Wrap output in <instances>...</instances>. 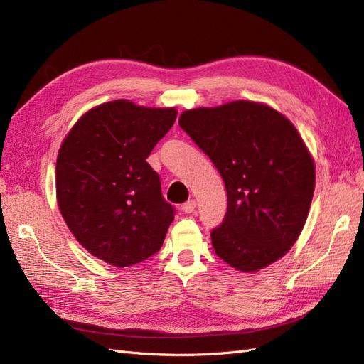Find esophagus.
<instances>
[{"label":"esophagus","instance_id":"34e87169","mask_svg":"<svg viewBox=\"0 0 364 364\" xmlns=\"http://www.w3.org/2000/svg\"><path fill=\"white\" fill-rule=\"evenodd\" d=\"M195 207H196V201H195V199H189V201L184 203V204L181 205V208H183V212H184V213H193Z\"/></svg>","mask_w":364,"mask_h":364}]
</instances>
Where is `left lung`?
<instances>
[{
  "label": "left lung",
  "instance_id": "1",
  "mask_svg": "<svg viewBox=\"0 0 364 364\" xmlns=\"http://www.w3.org/2000/svg\"><path fill=\"white\" fill-rule=\"evenodd\" d=\"M178 124L225 183L227 215L212 231L216 255L240 272L284 257L306 225L316 184L314 160L295 125L245 100L186 110Z\"/></svg>",
  "mask_w": 364,
  "mask_h": 364
}]
</instances>
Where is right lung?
Here are the masks:
<instances>
[{
	"label": "right lung",
	"instance_id": "1",
	"mask_svg": "<svg viewBox=\"0 0 364 364\" xmlns=\"http://www.w3.org/2000/svg\"><path fill=\"white\" fill-rule=\"evenodd\" d=\"M175 119V107L114 100L86 112L63 139L57 204L74 237L97 259L128 267L161 248L173 207L146 159Z\"/></svg>",
	"mask_w": 364,
	"mask_h": 364
}]
</instances>
